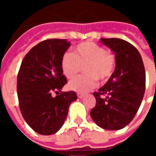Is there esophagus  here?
<instances>
[{"label": "esophagus", "mask_w": 156, "mask_h": 156, "mask_svg": "<svg viewBox=\"0 0 156 156\" xmlns=\"http://www.w3.org/2000/svg\"><path fill=\"white\" fill-rule=\"evenodd\" d=\"M77 95H78V97L79 98H83V97H84V94H82V93H78Z\"/></svg>", "instance_id": "1"}]
</instances>
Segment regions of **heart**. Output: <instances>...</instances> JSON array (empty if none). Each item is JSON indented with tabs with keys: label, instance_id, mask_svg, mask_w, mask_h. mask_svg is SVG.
Listing matches in <instances>:
<instances>
[{
	"label": "heart",
	"instance_id": "obj_1",
	"mask_svg": "<svg viewBox=\"0 0 156 156\" xmlns=\"http://www.w3.org/2000/svg\"><path fill=\"white\" fill-rule=\"evenodd\" d=\"M83 66L87 75L76 77L68 83V88L73 91H90L98 86V78L108 80L115 70L116 58L104 47L92 41L77 45L73 54L66 52L62 58V70L66 78H73Z\"/></svg>",
	"mask_w": 156,
	"mask_h": 156
}]
</instances>
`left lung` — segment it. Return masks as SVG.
Here are the masks:
<instances>
[{"mask_svg": "<svg viewBox=\"0 0 156 156\" xmlns=\"http://www.w3.org/2000/svg\"><path fill=\"white\" fill-rule=\"evenodd\" d=\"M115 53V70L107 83L94 92L96 105L90 116L95 124L108 130L124 128L134 119L145 91V71L140 52L119 38H101Z\"/></svg>", "mask_w": 156, "mask_h": 156, "instance_id": "8db88e82", "label": "left lung"}]
</instances>
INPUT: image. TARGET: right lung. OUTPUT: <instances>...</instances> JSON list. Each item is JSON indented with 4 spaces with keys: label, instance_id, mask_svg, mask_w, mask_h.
<instances>
[{
    "label": "right lung",
    "instance_id": "right-lung-1",
    "mask_svg": "<svg viewBox=\"0 0 156 156\" xmlns=\"http://www.w3.org/2000/svg\"><path fill=\"white\" fill-rule=\"evenodd\" d=\"M69 46L66 39L41 41L27 53L19 69L20 110L29 126L40 134L57 133L67 118L69 105L77 99L75 92H61L67 83L61 61ZM53 92L58 94L56 97Z\"/></svg>",
    "mask_w": 156,
    "mask_h": 156
}]
</instances>
